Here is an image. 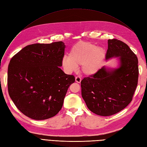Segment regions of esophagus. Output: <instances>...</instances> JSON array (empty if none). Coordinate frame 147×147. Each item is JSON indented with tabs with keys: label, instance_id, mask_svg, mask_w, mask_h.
Here are the masks:
<instances>
[{
	"label": "esophagus",
	"instance_id": "34e87169",
	"mask_svg": "<svg viewBox=\"0 0 147 147\" xmlns=\"http://www.w3.org/2000/svg\"><path fill=\"white\" fill-rule=\"evenodd\" d=\"M81 81H82V78L80 77L77 76V77H75V82H76L77 83H80L81 82Z\"/></svg>",
	"mask_w": 147,
	"mask_h": 147
}]
</instances>
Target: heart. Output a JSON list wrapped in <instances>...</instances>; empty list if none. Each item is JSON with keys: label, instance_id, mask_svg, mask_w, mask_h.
I'll return each mask as SVG.
<instances>
[{"label": "heart", "instance_id": "obj_1", "mask_svg": "<svg viewBox=\"0 0 147 147\" xmlns=\"http://www.w3.org/2000/svg\"><path fill=\"white\" fill-rule=\"evenodd\" d=\"M105 55L104 48L89 42H80L72 48L69 57H64L63 65L69 72L76 70L78 65H82V73L91 76L100 70Z\"/></svg>", "mask_w": 147, "mask_h": 147}]
</instances>
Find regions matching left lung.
<instances>
[{
  "label": "left lung",
  "instance_id": "obj_1",
  "mask_svg": "<svg viewBox=\"0 0 147 147\" xmlns=\"http://www.w3.org/2000/svg\"><path fill=\"white\" fill-rule=\"evenodd\" d=\"M112 58H117V67L103 66L81 82L82 96L88 108L100 116H110L125 108L137 85L138 59L130 48L117 39L109 40L105 59Z\"/></svg>",
  "mask_w": 147,
  "mask_h": 147
}]
</instances>
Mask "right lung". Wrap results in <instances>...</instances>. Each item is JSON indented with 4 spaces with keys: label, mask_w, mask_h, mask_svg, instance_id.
<instances>
[{
    "label": "right lung",
    "mask_w": 147,
    "mask_h": 147,
    "mask_svg": "<svg viewBox=\"0 0 147 147\" xmlns=\"http://www.w3.org/2000/svg\"><path fill=\"white\" fill-rule=\"evenodd\" d=\"M65 45L63 42L26 46L13 56L8 67L11 99L26 116L35 120L58 113L73 75L60 69Z\"/></svg>",
    "instance_id": "add662e5"
}]
</instances>
